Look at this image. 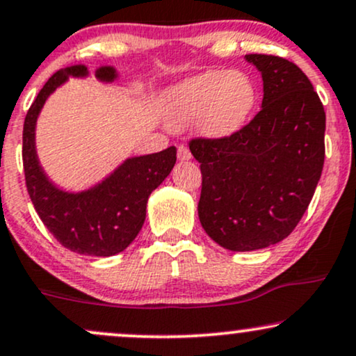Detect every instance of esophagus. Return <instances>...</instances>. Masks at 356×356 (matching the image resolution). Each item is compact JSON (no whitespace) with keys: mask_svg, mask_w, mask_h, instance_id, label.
<instances>
[{"mask_svg":"<svg viewBox=\"0 0 356 356\" xmlns=\"http://www.w3.org/2000/svg\"><path fill=\"white\" fill-rule=\"evenodd\" d=\"M191 151L186 147V145H179L177 147V159L179 161H189L191 159Z\"/></svg>","mask_w":356,"mask_h":356,"instance_id":"obj_1","label":"esophagus"}]
</instances>
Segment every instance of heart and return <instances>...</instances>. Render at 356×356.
Returning <instances> with one entry per match:
<instances>
[{
    "label": "heart",
    "instance_id": "heart-1",
    "mask_svg": "<svg viewBox=\"0 0 356 356\" xmlns=\"http://www.w3.org/2000/svg\"><path fill=\"white\" fill-rule=\"evenodd\" d=\"M259 91L247 72L212 70L175 84L164 101L169 127L182 129L195 122L207 139L237 134L254 113Z\"/></svg>",
    "mask_w": 356,
    "mask_h": 356
}]
</instances>
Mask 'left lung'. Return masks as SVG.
I'll return each mask as SVG.
<instances>
[{
    "label": "left lung",
    "mask_w": 356,
    "mask_h": 356,
    "mask_svg": "<svg viewBox=\"0 0 356 356\" xmlns=\"http://www.w3.org/2000/svg\"><path fill=\"white\" fill-rule=\"evenodd\" d=\"M264 81L262 111L227 139H194L199 220L232 252L270 247L300 222L325 159V111L310 79L278 56L247 54Z\"/></svg>",
    "instance_id": "obj_1"
}]
</instances>
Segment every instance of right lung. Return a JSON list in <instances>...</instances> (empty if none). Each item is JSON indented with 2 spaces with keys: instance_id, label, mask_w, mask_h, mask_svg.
Here are the masks:
<instances>
[{
  "instance_id": "1",
  "label": "right lung",
  "mask_w": 356,
  "mask_h": 356,
  "mask_svg": "<svg viewBox=\"0 0 356 356\" xmlns=\"http://www.w3.org/2000/svg\"><path fill=\"white\" fill-rule=\"evenodd\" d=\"M89 76L86 64H74L56 72L42 86L24 119V177L34 209L56 241L76 254L111 257L126 250L140 232L149 195L174 169L177 151L172 145L156 154L127 157L102 181L83 191H66L51 181L38 157V118L56 89L70 78ZM94 78L113 84L119 72L114 66H99Z\"/></svg>"
}]
</instances>
